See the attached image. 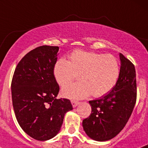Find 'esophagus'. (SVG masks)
Wrapping results in <instances>:
<instances>
[{
    "label": "esophagus",
    "mask_w": 148,
    "mask_h": 148,
    "mask_svg": "<svg viewBox=\"0 0 148 148\" xmlns=\"http://www.w3.org/2000/svg\"><path fill=\"white\" fill-rule=\"evenodd\" d=\"M71 103H72V105H73V108H75V107H77V106L78 105V104H79V102H78V101H72Z\"/></svg>",
    "instance_id": "1"
}]
</instances>
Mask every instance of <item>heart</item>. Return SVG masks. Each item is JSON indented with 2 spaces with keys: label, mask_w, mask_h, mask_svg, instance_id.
I'll return each instance as SVG.
<instances>
[{
  "label": "heart",
  "mask_w": 148,
  "mask_h": 148,
  "mask_svg": "<svg viewBox=\"0 0 148 148\" xmlns=\"http://www.w3.org/2000/svg\"><path fill=\"white\" fill-rule=\"evenodd\" d=\"M80 75L82 81L63 87V95L71 99H82L90 94L101 97L118 82L119 63L112 55L75 50L70 55V61L61 58L55 65V78L61 86L67 85Z\"/></svg>",
  "instance_id": "obj_1"
}]
</instances>
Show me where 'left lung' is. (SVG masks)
<instances>
[{
  "instance_id": "left-lung-1",
  "label": "left lung",
  "mask_w": 148,
  "mask_h": 148,
  "mask_svg": "<svg viewBox=\"0 0 148 148\" xmlns=\"http://www.w3.org/2000/svg\"><path fill=\"white\" fill-rule=\"evenodd\" d=\"M120 75L109 93L90 101L92 113L83 120L87 135L95 141L104 142L114 138L125 127L136 101V78L133 63L119 54Z\"/></svg>"
}]
</instances>
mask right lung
Here are the masks:
<instances>
[{"mask_svg": "<svg viewBox=\"0 0 148 148\" xmlns=\"http://www.w3.org/2000/svg\"><path fill=\"white\" fill-rule=\"evenodd\" d=\"M59 47L40 46L29 52L17 65L11 84L17 121L27 135L46 141L56 136L66 112L69 99H57L59 86L54 75Z\"/></svg>", "mask_w": 148, "mask_h": 148, "instance_id": "add662e5", "label": "right lung"}]
</instances>
